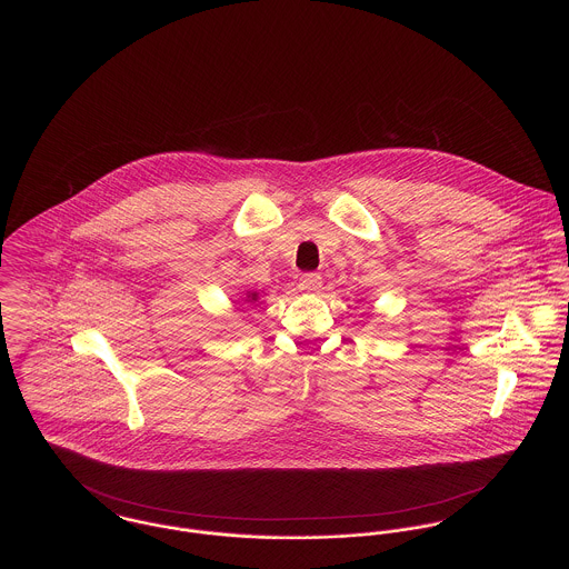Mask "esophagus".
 I'll use <instances>...</instances> for the list:
<instances>
[{
	"instance_id": "34e87169",
	"label": "esophagus",
	"mask_w": 569,
	"mask_h": 569,
	"mask_svg": "<svg viewBox=\"0 0 569 569\" xmlns=\"http://www.w3.org/2000/svg\"><path fill=\"white\" fill-rule=\"evenodd\" d=\"M300 291L305 293H319L321 291V276L319 273H305L300 278Z\"/></svg>"
}]
</instances>
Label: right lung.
I'll list each match as a JSON object with an SVG mask.
<instances>
[{
    "mask_svg": "<svg viewBox=\"0 0 569 569\" xmlns=\"http://www.w3.org/2000/svg\"><path fill=\"white\" fill-rule=\"evenodd\" d=\"M243 302H246V305H257V302H259V293H257V291H248Z\"/></svg>",
    "mask_w": 569,
    "mask_h": 569,
    "instance_id": "1",
    "label": "right lung"
}]
</instances>
